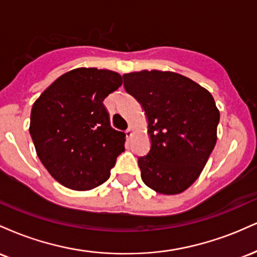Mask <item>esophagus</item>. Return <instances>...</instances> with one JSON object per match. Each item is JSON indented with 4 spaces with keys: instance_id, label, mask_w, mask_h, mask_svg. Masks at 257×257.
Segmentation results:
<instances>
[{
    "instance_id": "34e87169",
    "label": "esophagus",
    "mask_w": 257,
    "mask_h": 257,
    "mask_svg": "<svg viewBox=\"0 0 257 257\" xmlns=\"http://www.w3.org/2000/svg\"><path fill=\"white\" fill-rule=\"evenodd\" d=\"M125 135H126V138H128V139L132 138V135H133V129L131 128V126H129V128L125 131Z\"/></svg>"
}]
</instances>
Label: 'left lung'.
Segmentation results:
<instances>
[{
    "label": "left lung",
    "instance_id": "8db88e82",
    "mask_svg": "<svg viewBox=\"0 0 257 257\" xmlns=\"http://www.w3.org/2000/svg\"><path fill=\"white\" fill-rule=\"evenodd\" d=\"M126 93L145 111L151 149L138 159L144 184L178 194L199 178L217 139L220 112L210 93L176 72L123 75Z\"/></svg>",
    "mask_w": 257,
    "mask_h": 257
}]
</instances>
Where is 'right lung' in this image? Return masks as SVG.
I'll list each match as a JSON object with an SVG mask.
<instances>
[{
  "label": "right lung",
  "instance_id": "obj_1",
  "mask_svg": "<svg viewBox=\"0 0 257 257\" xmlns=\"http://www.w3.org/2000/svg\"><path fill=\"white\" fill-rule=\"evenodd\" d=\"M122 82L114 71L78 67L55 79L32 105L29 131L37 156L65 187L88 191L104 184L124 151L125 134L112 128L102 104Z\"/></svg>",
  "mask_w": 257,
  "mask_h": 257
}]
</instances>
